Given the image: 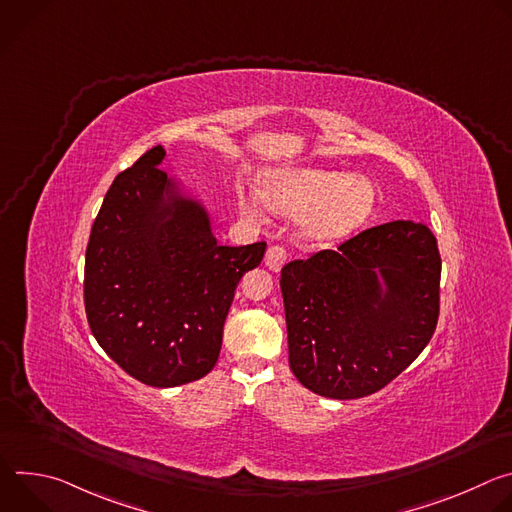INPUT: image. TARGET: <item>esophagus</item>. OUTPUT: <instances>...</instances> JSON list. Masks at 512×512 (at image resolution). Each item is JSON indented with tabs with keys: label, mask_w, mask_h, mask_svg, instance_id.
I'll return each instance as SVG.
<instances>
[{
	"label": "esophagus",
	"mask_w": 512,
	"mask_h": 512,
	"mask_svg": "<svg viewBox=\"0 0 512 512\" xmlns=\"http://www.w3.org/2000/svg\"><path fill=\"white\" fill-rule=\"evenodd\" d=\"M287 261V253L283 247H269L267 253H265V265L271 269V271H279L283 267V263Z\"/></svg>",
	"instance_id": "esophagus-1"
}]
</instances>
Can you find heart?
I'll return each instance as SVG.
<instances>
[{
    "label": "heart",
    "instance_id": "b5f03b06",
    "mask_svg": "<svg viewBox=\"0 0 512 512\" xmlns=\"http://www.w3.org/2000/svg\"><path fill=\"white\" fill-rule=\"evenodd\" d=\"M261 198L271 210L300 214V233L312 243H330L360 227L373 212L375 184L348 172L318 168L275 170L261 184ZM239 208L259 216L253 192H239Z\"/></svg>",
    "mask_w": 512,
    "mask_h": 512
}]
</instances>
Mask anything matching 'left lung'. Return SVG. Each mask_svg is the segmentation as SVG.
Listing matches in <instances>:
<instances>
[{
  "mask_svg": "<svg viewBox=\"0 0 512 512\" xmlns=\"http://www.w3.org/2000/svg\"><path fill=\"white\" fill-rule=\"evenodd\" d=\"M442 259L415 221L373 227L281 269L289 369L330 399L377 393L427 346L440 314Z\"/></svg>",
  "mask_w": 512,
  "mask_h": 512,
  "instance_id": "8db88e82",
  "label": "left lung"
}]
</instances>
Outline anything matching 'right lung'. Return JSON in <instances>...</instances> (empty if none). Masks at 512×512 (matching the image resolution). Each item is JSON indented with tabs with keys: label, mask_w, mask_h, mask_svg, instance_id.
Here are the masks:
<instances>
[{
	"label": "right lung",
	"mask_w": 512,
	"mask_h": 512,
	"mask_svg": "<svg viewBox=\"0 0 512 512\" xmlns=\"http://www.w3.org/2000/svg\"><path fill=\"white\" fill-rule=\"evenodd\" d=\"M164 160L156 145L113 180L85 259L93 336L127 375L160 389L212 371L237 283L267 247L218 243L206 204Z\"/></svg>",
	"instance_id": "1"
}]
</instances>
